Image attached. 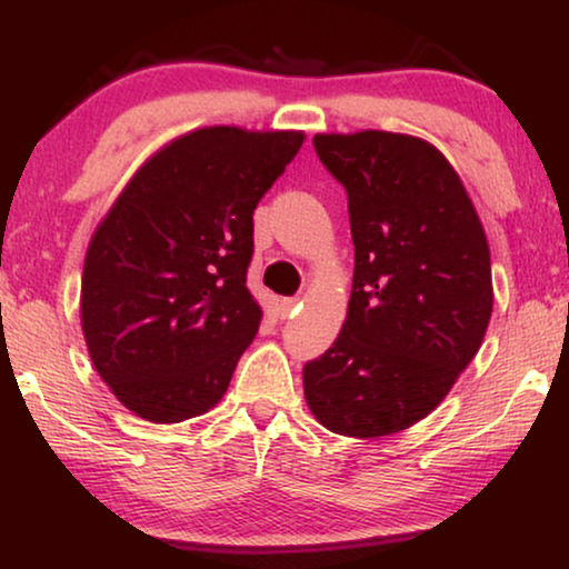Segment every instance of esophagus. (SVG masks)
I'll return each mask as SVG.
<instances>
[{
	"instance_id": "34e87169",
	"label": "esophagus",
	"mask_w": 569,
	"mask_h": 569,
	"mask_svg": "<svg viewBox=\"0 0 569 569\" xmlns=\"http://www.w3.org/2000/svg\"><path fill=\"white\" fill-rule=\"evenodd\" d=\"M300 308V298H284L279 302V310H282V318H292L295 310Z\"/></svg>"
}]
</instances>
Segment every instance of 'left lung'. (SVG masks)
Wrapping results in <instances>:
<instances>
[{
	"instance_id": "obj_1",
	"label": "left lung",
	"mask_w": 569,
	"mask_h": 569,
	"mask_svg": "<svg viewBox=\"0 0 569 569\" xmlns=\"http://www.w3.org/2000/svg\"><path fill=\"white\" fill-rule=\"evenodd\" d=\"M345 186L355 243L347 321L302 386L318 422L383 438L425 419L479 352L492 316L481 222L450 162L425 139L316 134Z\"/></svg>"
}]
</instances>
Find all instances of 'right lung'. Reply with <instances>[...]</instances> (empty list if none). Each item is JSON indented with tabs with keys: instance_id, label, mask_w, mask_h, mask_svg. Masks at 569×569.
<instances>
[{
	"instance_id": "right-lung-1",
	"label": "right lung",
	"mask_w": 569,
	"mask_h": 569,
	"mask_svg": "<svg viewBox=\"0 0 569 569\" xmlns=\"http://www.w3.org/2000/svg\"><path fill=\"white\" fill-rule=\"evenodd\" d=\"M300 131H191L139 168L90 240L82 331L123 407L183 422L214 407L259 331L253 209Z\"/></svg>"
}]
</instances>
